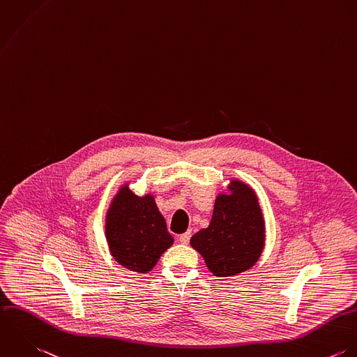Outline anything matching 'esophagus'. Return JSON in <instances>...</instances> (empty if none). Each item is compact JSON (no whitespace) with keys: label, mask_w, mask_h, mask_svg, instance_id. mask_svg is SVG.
<instances>
[{"label":"esophagus","mask_w":357,"mask_h":357,"mask_svg":"<svg viewBox=\"0 0 357 357\" xmlns=\"http://www.w3.org/2000/svg\"><path fill=\"white\" fill-rule=\"evenodd\" d=\"M191 231H187V233H184L183 236H180V238H178V241L181 242V243H184V245H187L188 242H190V239H191Z\"/></svg>","instance_id":"esophagus-1"}]
</instances>
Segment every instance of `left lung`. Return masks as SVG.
Segmentation results:
<instances>
[{"label": "left lung", "mask_w": 357, "mask_h": 357, "mask_svg": "<svg viewBox=\"0 0 357 357\" xmlns=\"http://www.w3.org/2000/svg\"><path fill=\"white\" fill-rule=\"evenodd\" d=\"M233 192L216 199L208 229L191 238V246L218 277L234 275L256 263L263 248V219L255 192L233 181Z\"/></svg>", "instance_id": "obj_1"}]
</instances>
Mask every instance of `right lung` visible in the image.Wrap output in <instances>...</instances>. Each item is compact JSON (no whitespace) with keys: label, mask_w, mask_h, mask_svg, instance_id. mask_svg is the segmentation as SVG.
Masks as SVG:
<instances>
[{"label":"right lung","mask_w":357,"mask_h":357,"mask_svg":"<svg viewBox=\"0 0 357 357\" xmlns=\"http://www.w3.org/2000/svg\"><path fill=\"white\" fill-rule=\"evenodd\" d=\"M107 239L116 261L137 273L152 270L173 243L153 198L137 197L127 187L120 190L109 209Z\"/></svg>","instance_id":"obj_1"}]
</instances>
